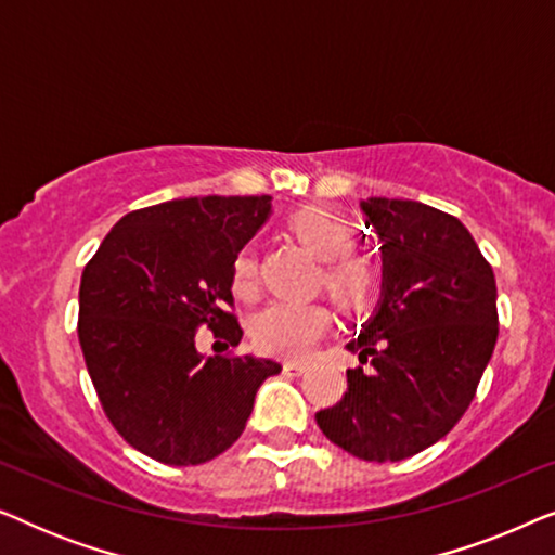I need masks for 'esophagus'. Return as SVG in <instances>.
Listing matches in <instances>:
<instances>
[{
    "instance_id": "obj_1",
    "label": "esophagus",
    "mask_w": 555,
    "mask_h": 555,
    "mask_svg": "<svg viewBox=\"0 0 555 555\" xmlns=\"http://www.w3.org/2000/svg\"><path fill=\"white\" fill-rule=\"evenodd\" d=\"M283 371L287 376H302L308 371V366H306V363H298V361H285Z\"/></svg>"
}]
</instances>
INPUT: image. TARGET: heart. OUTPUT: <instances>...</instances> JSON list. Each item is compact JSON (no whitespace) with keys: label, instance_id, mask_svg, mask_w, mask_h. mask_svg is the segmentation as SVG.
Masks as SVG:
<instances>
[{"label":"heart","instance_id":"obj_1","mask_svg":"<svg viewBox=\"0 0 555 555\" xmlns=\"http://www.w3.org/2000/svg\"><path fill=\"white\" fill-rule=\"evenodd\" d=\"M287 230L315 260H321L318 283L340 310L363 313L371 308L378 295L382 275L369 257L351 253L353 230L344 217L325 207H302L287 219ZM232 283L240 295L253 291L255 257L247 249L234 260ZM331 310L323 302L278 300L255 313L249 331L260 351L283 356V359H302L331 331Z\"/></svg>","mask_w":555,"mask_h":555}]
</instances>
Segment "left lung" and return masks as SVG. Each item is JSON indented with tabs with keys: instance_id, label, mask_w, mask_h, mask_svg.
<instances>
[{
	"instance_id": "obj_1",
	"label": "left lung",
	"mask_w": 555,
	"mask_h": 555,
	"mask_svg": "<svg viewBox=\"0 0 555 555\" xmlns=\"http://www.w3.org/2000/svg\"><path fill=\"white\" fill-rule=\"evenodd\" d=\"M382 249V298L348 340L371 369L315 414L323 435L369 462H399L439 442L467 412L498 340L490 262L457 217L412 199L361 202Z\"/></svg>"
}]
</instances>
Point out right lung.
Returning a JSON list of instances; mask_svg holds the SVG:
<instances>
[{
  "mask_svg": "<svg viewBox=\"0 0 555 555\" xmlns=\"http://www.w3.org/2000/svg\"><path fill=\"white\" fill-rule=\"evenodd\" d=\"M270 196H189L126 215L80 278L78 338L103 412L164 465H202L237 442L280 363L196 351L202 325L242 340L234 260L270 217Z\"/></svg>",
  "mask_w": 555,
  "mask_h": 555,
  "instance_id": "obj_1",
  "label": "right lung"
}]
</instances>
